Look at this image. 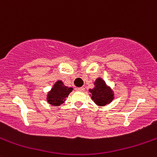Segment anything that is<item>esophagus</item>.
<instances>
[{"mask_svg":"<svg viewBox=\"0 0 157 157\" xmlns=\"http://www.w3.org/2000/svg\"><path fill=\"white\" fill-rule=\"evenodd\" d=\"M77 90H78V91L84 92L85 91V88L84 87H79V88H77Z\"/></svg>","mask_w":157,"mask_h":157,"instance_id":"esophagus-1","label":"esophagus"}]
</instances>
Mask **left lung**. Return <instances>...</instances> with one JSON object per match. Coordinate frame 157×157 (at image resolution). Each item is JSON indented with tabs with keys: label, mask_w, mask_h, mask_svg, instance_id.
<instances>
[{
	"label": "left lung",
	"mask_w": 157,
	"mask_h": 157,
	"mask_svg": "<svg viewBox=\"0 0 157 157\" xmlns=\"http://www.w3.org/2000/svg\"><path fill=\"white\" fill-rule=\"evenodd\" d=\"M95 87L89 90L91 93V98L97 105L103 106L113 99V93L108 88L105 83L101 78H98L95 82Z\"/></svg>",
	"instance_id": "left-lung-1"
}]
</instances>
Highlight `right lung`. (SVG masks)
I'll list each match as a JSON object with an SVG mask.
<instances>
[{
    "label": "right lung",
    "instance_id": "obj_1",
    "mask_svg": "<svg viewBox=\"0 0 157 157\" xmlns=\"http://www.w3.org/2000/svg\"><path fill=\"white\" fill-rule=\"evenodd\" d=\"M73 88L67 87L64 85L61 80L57 81L48 94V102L52 105H60L64 102L66 98L68 96Z\"/></svg>",
    "mask_w": 157,
    "mask_h": 157
}]
</instances>
